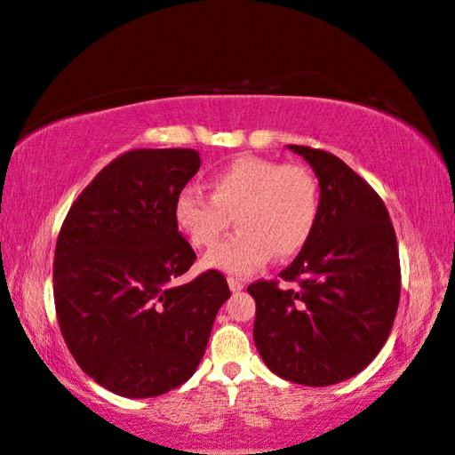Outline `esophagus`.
<instances>
[{
    "instance_id": "esophagus-1",
    "label": "esophagus",
    "mask_w": 455,
    "mask_h": 455,
    "mask_svg": "<svg viewBox=\"0 0 455 455\" xmlns=\"http://www.w3.org/2000/svg\"><path fill=\"white\" fill-rule=\"evenodd\" d=\"M227 283H228V289L233 291V292H239V291L245 289V283H243L241 278H235V276H230V278L227 280Z\"/></svg>"
}]
</instances>
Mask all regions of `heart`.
<instances>
[{
	"label": "heart",
	"mask_w": 455,
	"mask_h": 455,
	"mask_svg": "<svg viewBox=\"0 0 455 455\" xmlns=\"http://www.w3.org/2000/svg\"><path fill=\"white\" fill-rule=\"evenodd\" d=\"M172 216L197 249L212 247L230 222L239 230L206 255L204 266L245 276L270 255L291 258L309 241L319 216V185L303 164L239 156L210 179V196L183 188Z\"/></svg>",
	"instance_id": "heart-1"
}]
</instances>
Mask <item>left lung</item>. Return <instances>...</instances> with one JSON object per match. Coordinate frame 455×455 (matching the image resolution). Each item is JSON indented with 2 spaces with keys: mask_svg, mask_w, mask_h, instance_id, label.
<instances>
[{
  "mask_svg": "<svg viewBox=\"0 0 455 455\" xmlns=\"http://www.w3.org/2000/svg\"><path fill=\"white\" fill-rule=\"evenodd\" d=\"M289 148L315 171L319 216L278 280L247 286L253 340L278 377L323 387L356 375L386 344L400 303L398 241L379 194L347 163L311 146Z\"/></svg>",
  "mask_w": 455,
  "mask_h": 455,
  "instance_id": "8db88e82",
  "label": "left lung"
}]
</instances>
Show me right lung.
Segmentation results:
<instances>
[{
  "instance_id": "add662e5",
  "label": "right lung",
  "mask_w": 455,
  "mask_h": 455,
  "mask_svg": "<svg viewBox=\"0 0 455 455\" xmlns=\"http://www.w3.org/2000/svg\"><path fill=\"white\" fill-rule=\"evenodd\" d=\"M191 148L124 152L76 197L55 245L53 297L63 340L88 377L127 398L171 392L196 373L230 297L196 261L172 204L200 169Z\"/></svg>"
}]
</instances>
